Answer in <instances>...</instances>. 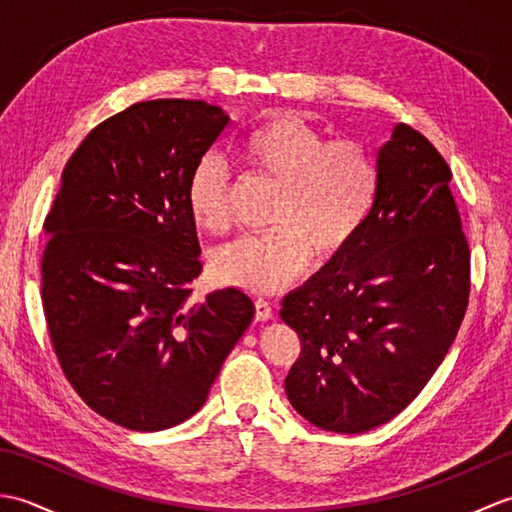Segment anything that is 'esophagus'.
<instances>
[{
	"label": "esophagus",
	"instance_id": "esophagus-1",
	"mask_svg": "<svg viewBox=\"0 0 512 512\" xmlns=\"http://www.w3.org/2000/svg\"><path fill=\"white\" fill-rule=\"evenodd\" d=\"M273 319V303L266 299H257L255 301V321H268Z\"/></svg>",
	"mask_w": 512,
	"mask_h": 512
}]
</instances>
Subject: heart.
<instances>
[{"label": "heart", "mask_w": 512, "mask_h": 512, "mask_svg": "<svg viewBox=\"0 0 512 512\" xmlns=\"http://www.w3.org/2000/svg\"><path fill=\"white\" fill-rule=\"evenodd\" d=\"M242 154L279 182L270 213L275 228L217 248L211 273L220 284L270 295L306 270L312 248L317 257L347 248L374 209L380 171L365 145L328 140L299 114H279L253 129ZM187 204L204 231L222 233L228 226V171L213 151L195 162Z\"/></svg>", "instance_id": "1"}]
</instances>
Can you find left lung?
I'll use <instances>...</instances> for the list:
<instances>
[{"label": "left lung", "instance_id": "obj_1", "mask_svg": "<svg viewBox=\"0 0 512 512\" xmlns=\"http://www.w3.org/2000/svg\"><path fill=\"white\" fill-rule=\"evenodd\" d=\"M376 162L367 222L279 312L301 339L286 376L290 405L334 433L398 416L447 356L469 306L471 253L449 165L405 123Z\"/></svg>", "mask_w": 512, "mask_h": 512}]
</instances>
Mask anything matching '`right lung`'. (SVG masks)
I'll return each instance as SVG.
<instances>
[{
  "instance_id": "right-lung-1",
  "label": "right lung",
  "mask_w": 512,
  "mask_h": 512,
  "mask_svg": "<svg viewBox=\"0 0 512 512\" xmlns=\"http://www.w3.org/2000/svg\"><path fill=\"white\" fill-rule=\"evenodd\" d=\"M226 125L204 101L127 107L74 151L43 222L54 354L85 405L125 429L191 418L253 321L237 288L191 301L202 264L187 182Z\"/></svg>"
}]
</instances>
